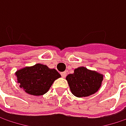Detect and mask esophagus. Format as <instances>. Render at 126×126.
<instances>
[{
    "label": "esophagus",
    "mask_w": 126,
    "mask_h": 126,
    "mask_svg": "<svg viewBox=\"0 0 126 126\" xmlns=\"http://www.w3.org/2000/svg\"><path fill=\"white\" fill-rule=\"evenodd\" d=\"M61 76H62L63 78H65V76H66V72H65V71H64V72H61Z\"/></svg>",
    "instance_id": "obj_1"
}]
</instances>
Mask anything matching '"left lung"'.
<instances>
[{"mask_svg":"<svg viewBox=\"0 0 126 126\" xmlns=\"http://www.w3.org/2000/svg\"><path fill=\"white\" fill-rule=\"evenodd\" d=\"M103 79V74L84 66L75 68L74 73L68 74L65 78L72 94L79 98L96 93L101 86Z\"/></svg>","mask_w":126,"mask_h":126,"instance_id":"8db88e82","label":"left lung"}]
</instances>
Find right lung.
Instances as JSON below:
<instances>
[{
    "label": "right lung",
    "instance_id": "right-lung-1",
    "mask_svg": "<svg viewBox=\"0 0 126 126\" xmlns=\"http://www.w3.org/2000/svg\"><path fill=\"white\" fill-rule=\"evenodd\" d=\"M15 76L19 88L32 95L45 94L52 83L61 77L55 68H49L41 63L20 68L15 72Z\"/></svg>",
    "mask_w": 126,
    "mask_h": 126
}]
</instances>
